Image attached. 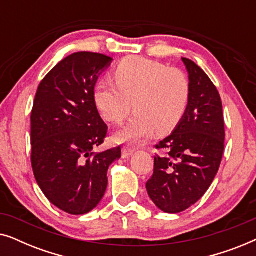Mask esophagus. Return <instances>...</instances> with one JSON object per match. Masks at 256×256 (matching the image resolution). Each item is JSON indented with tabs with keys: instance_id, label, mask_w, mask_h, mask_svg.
I'll return each instance as SVG.
<instances>
[{
	"instance_id": "1",
	"label": "esophagus",
	"mask_w": 256,
	"mask_h": 256,
	"mask_svg": "<svg viewBox=\"0 0 256 256\" xmlns=\"http://www.w3.org/2000/svg\"><path fill=\"white\" fill-rule=\"evenodd\" d=\"M134 152H135L134 149L124 148V149H122V158H129V157H130Z\"/></svg>"
}]
</instances>
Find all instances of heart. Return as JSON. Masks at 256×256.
Segmentation results:
<instances>
[{
	"label": "heart",
	"mask_w": 256,
	"mask_h": 256,
	"mask_svg": "<svg viewBox=\"0 0 256 256\" xmlns=\"http://www.w3.org/2000/svg\"><path fill=\"white\" fill-rule=\"evenodd\" d=\"M116 84L98 80L93 90L94 104L104 120L121 124L136 113L115 134L118 142L138 143L172 132L186 113L191 87L186 74L178 68H168L160 62L142 57H128L114 71Z\"/></svg>",
	"instance_id": "b5f03b06"
}]
</instances>
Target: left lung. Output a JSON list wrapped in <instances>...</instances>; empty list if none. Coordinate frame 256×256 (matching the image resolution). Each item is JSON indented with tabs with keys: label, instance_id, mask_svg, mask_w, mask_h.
Here are the masks:
<instances>
[{
	"label": "left lung",
	"instance_id": "1",
	"mask_svg": "<svg viewBox=\"0 0 256 256\" xmlns=\"http://www.w3.org/2000/svg\"><path fill=\"white\" fill-rule=\"evenodd\" d=\"M190 101L180 124L156 146L154 174L146 182L148 194L166 213H180L196 204L211 186L222 158L225 142L222 104L208 74L188 58Z\"/></svg>",
	"mask_w": 256,
	"mask_h": 256
}]
</instances>
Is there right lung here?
Wrapping results in <instances>:
<instances>
[{
  "label": "right lung",
  "instance_id": "obj_1",
  "mask_svg": "<svg viewBox=\"0 0 256 256\" xmlns=\"http://www.w3.org/2000/svg\"><path fill=\"white\" fill-rule=\"evenodd\" d=\"M113 59L76 52L59 62L38 86L31 112V164L48 200L73 216L96 208L106 192L108 168L121 148L96 152L107 124L94 104L99 76Z\"/></svg>",
  "mask_w": 256,
  "mask_h": 256
}]
</instances>
